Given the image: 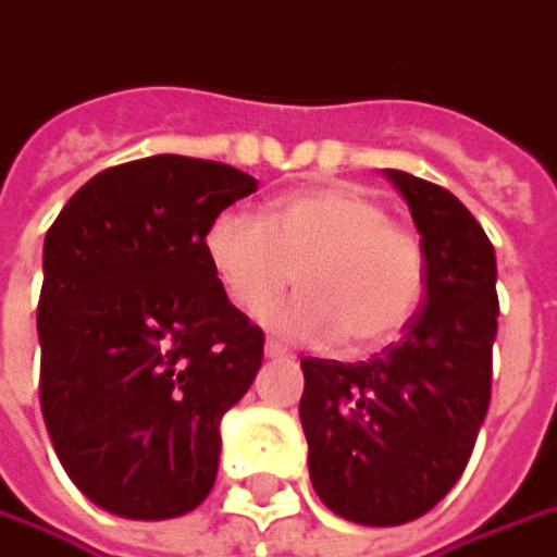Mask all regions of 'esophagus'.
<instances>
[{
    "label": "esophagus",
    "mask_w": 557,
    "mask_h": 557,
    "mask_svg": "<svg viewBox=\"0 0 557 557\" xmlns=\"http://www.w3.org/2000/svg\"><path fill=\"white\" fill-rule=\"evenodd\" d=\"M264 356H268V359H293V352H289L286 346H280L277 341H268V344H264Z\"/></svg>",
    "instance_id": "1"
}]
</instances>
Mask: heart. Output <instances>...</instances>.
<instances>
[{
	"label": "heart",
	"mask_w": 557,
	"mask_h": 557,
	"mask_svg": "<svg viewBox=\"0 0 557 557\" xmlns=\"http://www.w3.org/2000/svg\"><path fill=\"white\" fill-rule=\"evenodd\" d=\"M205 258L226 302L248 318L296 286L302 296L268 324L286 341L369 352L397 341L422 309L429 271L416 233L356 185H311L274 198L264 216L223 211Z\"/></svg>",
	"instance_id": "obj_1"
}]
</instances>
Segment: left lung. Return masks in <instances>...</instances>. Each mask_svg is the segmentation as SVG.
I'll return each instance as SVG.
<instances>
[{
  "label": "left lung",
  "instance_id": "1",
  "mask_svg": "<svg viewBox=\"0 0 557 557\" xmlns=\"http://www.w3.org/2000/svg\"><path fill=\"white\" fill-rule=\"evenodd\" d=\"M425 251V306L366 362L302 359L299 419L318 498L352 523L422 517L470 463L492 400L495 248L447 188L387 170Z\"/></svg>",
  "mask_w": 557,
  "mask_h": 557
}]
</instances>
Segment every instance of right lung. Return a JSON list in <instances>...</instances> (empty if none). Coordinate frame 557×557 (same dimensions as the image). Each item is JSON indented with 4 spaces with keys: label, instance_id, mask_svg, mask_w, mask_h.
Masks as SVG:
<instances>
[{
    "label": "right lung",
    "instance_id": "right-lung-1",
    "mask_svg": "<svg viewBox=\"0 0 557 557\" xmlns=\"http://www.w3.org/2000/svg\"><path fill=\"white\" fill-rule=\"evenodd\" d=\"M258 188L157 153L69 198L44 243L40 407L69 479L110 513L166 520L208 498L220 419L261 369L264 334L205 258V230Z\"/></svg>",
    "mask_w": 557,
    "mask_h": 557
}]
</instances>
